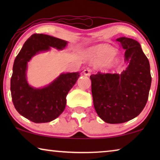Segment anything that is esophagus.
Listing matches in <instances>:
<instances>
[{"label":"esophagus","instance_id":"obj_1","mask_svg":"<svg viewBox=\"0 0 160 160\" xmlns=\"http://www.w3.org/2000/svg\"><path fill=\"white\" fill-rule=\"evenodd\" d=\"M92 73V70L90 68H86L84 71V74L86 76H89Z\"/></svg>","mask_w":160,"mask_h":160}]
</instances>
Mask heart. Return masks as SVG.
<instances>
[{"instance_id":"1","label":"heart","mask_w":160,"mask_h":160,"mask_svg":"<svg viewBox=\"0 0 160 160\" xmlns=\"http://www.w3.org/2000/svg\"><path fill=\"white\" fill-rule=\"evenodd\" d=\"M116 49L107 45L98 46L89 52V56L97 62H108L116 55Z\"/></svg>"}]
</instances>
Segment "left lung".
Segmentation results:
<instances>
[{
    "mask_svg": "<svg viewBox=\"0 0 160 160\" xmlns=\"http://www.w3.org/2000/svg\"><path fill=\"white\" fill-rule=\"evenodd\" d=\"M117 41L126 50L125 71L90 76L95 111L109 124L124 123L138 116L147 102L152 83L149 62L140 43L126 37Z\"/></svg>",
    "mask_w": 160,
    "mask_h": 160,
    "instance_id": "8db88e82",
    "label": "left lung"
}]
</instances>
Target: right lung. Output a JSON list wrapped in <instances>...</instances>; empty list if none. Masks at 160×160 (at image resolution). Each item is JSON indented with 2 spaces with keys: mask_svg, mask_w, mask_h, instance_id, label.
<instances>
[{
  "mask_svg": "<svg viewBox=\"0 0 160 160\" xmlns=\"http://www.w3.org/2000/svg\"><path fill=\"white\" fill-rule=\"evenodd\" d=\"M67 41L44 34H32L17 54L11 78V93L13 104L19 114L35 123L49 122L63 112L66 96L76 84L79 73H62L49 86L32 88L26 80L27 63L39 52L50 47L62 49Z\"/></svg>",
  "mask_w": 160,
  "mask_h": 160,
  "instance_id": "obj_1",
  "label": "right lung"
}]
</instances>
